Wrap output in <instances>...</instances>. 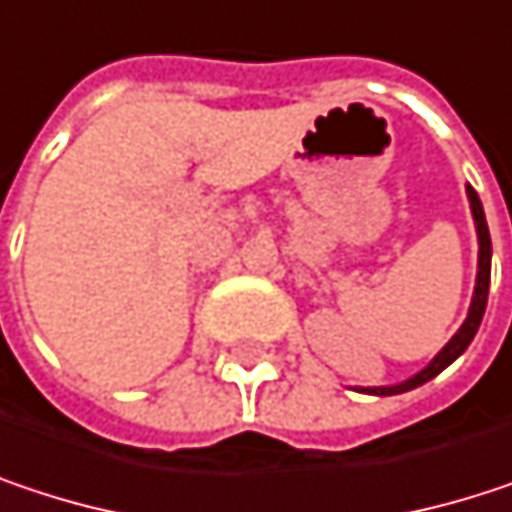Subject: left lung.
Wrapping results in <instances>:
<instances>
[{
    "label": "left lung",
    "instance_id": "left-lung-1",
    "mask_svg": "<svg viewBox=\"0 0 512 512\" xmlns=\"http://www.w3.org/2000/svg\"><path fill=\"white\" fill-rule=\"evenodd\" d=\"M468 201H471V213H474V225H477V240H480V257H477V284H474V299H471V308H468V317L460 326V332L448 341V347L433 358L421 373H415L412 379L400 382V385H388V388H364L367 394H403V391H412L424 382H430L433 376H439L454 358H460L471 338L477 335V326L483 320V311H486V296H489V266H492V240H489V228H486V216H483V204L477 198V192L468 186Z\"/></svg>",
    "mask_w": 512,
    "mask_h": 512
}]
</instances>
